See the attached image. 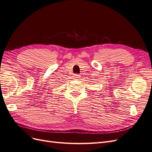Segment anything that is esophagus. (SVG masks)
I'll return each instance as SVG.
<instances>
[{
  "mask_svg": "<svg viewBox=\"0 0 152 152\" xmlns=\"http://www.w3.org/2000/svg\"><path fill=\"white\" fill-rule=\"evenodd\" d=\"M79 76H80L79 74H74V75H73V78H75V79H77V78L80 77Z\"/></svg>",
  "mask_w": 152,
  "mask_h": 152,
  "instance_id": "esophagus-1",
  "label": "esophagus"
}]
</instances>
